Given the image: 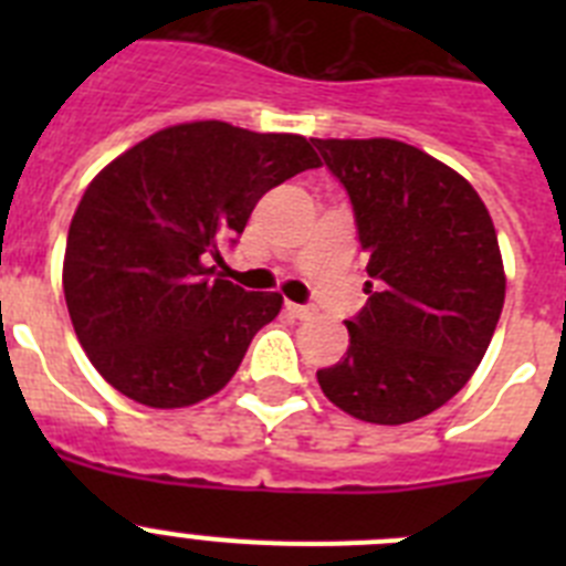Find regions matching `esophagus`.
Returning <instances> with one entry per match:
<instances>
[{"label":"esophagus","mask_w":566,"mask_h":566,"mask_svg":"<svg viewBox=\"0 0 566 566\" xmlns=\"http://www.w3.org/2000/svg\"><path fill=\"white\" fill-rule=\"evenodd\" d=\"M289 312H292L297 319H308V317H314V314H317V308L300 306V303H289Z\"/></svg>","instance_id":"esophagus-1"}]
</instances>
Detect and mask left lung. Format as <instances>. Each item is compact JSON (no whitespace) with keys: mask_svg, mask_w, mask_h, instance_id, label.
Instances as JSON below:
<instances>
[{"mask_svg":"<svg viewBox=\"0 0 566 566\" xmlns=\"http://www.w3.org/2000/svg\"><path fill=\"white\" fill-rule=\"evenodd\" d=\"M354 207L368 303L317 382L339 411L405 424L442 408L488 352L504 306L488 207L462 175L391 138H312Z\"/></svg>","mask_w":566,"mask_h":566,"instance_id":"1","label":"left lung"}]
</instances>
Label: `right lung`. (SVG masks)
<instances>
[{
  "mask_svg": "<svg viewBox=\"0 0 566 566\" xmlns=\"http://www.w3.org/2000/svg\"><path fill=\"white\" fill-rule=\"evenodd\" d=\"M319 167L303 135L227 122L158 129L93 178L67 232L64 300L76 337L115 391L187 408L234 377L277 292H247L209 266L254 203Z\"/></svg>",
  "mask_w": 566,
  "mask_h": 566,
  "instance_id": "1",
  "label": "right lung"
}]
</instances>
